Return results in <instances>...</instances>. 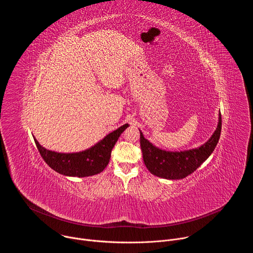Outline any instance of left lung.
I'll list each match as a JSON object with an SVG mask.
<instances>
[{
  "label": "left lung",
  "mask_w": 253,
  "mask_h": 253,
  "mask_svg": "<svg viewBox=\"0 0 253 253\" xmlns=\"http://www.w3.org/2000/svg\"><path fill=\"white\" fill-rule=\"evenodd\" d=\"M140 131V130H139ZM221 133V114L217 128L200 147L185 151H166L159 149L144 138L140 131V146L147 169L155 176L165 179H182L194 172L214 151Z\"/></svg>",
  "instance_id": "8db88e82"
}]
</instances>
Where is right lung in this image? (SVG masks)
<instances>
[{
	"label": "right lung",
	"mask_w": 253,
	"mask_h": 253,
	"mask_svg": "<svg viewBox=\"0 0 253 253\" xmlns=\"http://www.w3.org/2000/svg\"><path fill=\"white\" fill-rule=\"evenodd\" d=\"M125 124L105 136L94 146L76 153H59L41 146L34 137L42 158L56 172L72 177H87L102 172L109 163L111 151L118 138L128 127Z\"/></svg>",
	"instance_id": "add662e5"
}]
</instances>
